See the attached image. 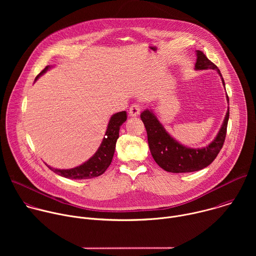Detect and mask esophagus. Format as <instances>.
Returning a JSON list of instances; mask_svg holds the SVG:
<instances>
[{"mask_svg": "<svg viewBox=\"0 0 256 256\" xmlns=\"http://www.w3.org/2000/svg\"><path fill=\"white\" fill-rule=\"evenodd\" d=\"M140 112V106L138 104H132L128 109V114L132 118H136Z\"/></svg>", "mask_w": 256, "mask_h": 256, "instance_id": "esophagus-1", "label": "esophagus"}]
</instances>
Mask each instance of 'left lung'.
Wrapping results in <instances>:
<instances>
[{
    "label": "left lung",
    "instance_id": "left-lung-1",
    "mask_svg": "<svg viewBox=\"0 0 256 256\" xmlns=\"http://www.w3.org/2000/svg\"><path fill=\"white\" fill-rule=\"evenodd\" d=\"M194 70H214L220 75L225 87L220 70L202 52L196 50ZM229 103L228 95L226 94ZM140 118L148 134V142L155 162L165 171L172 173H186L198 171L208 166L221 151L226 138L229 120V107L223 124L214 138L206 147L190 148L176 140L165 130L152 109H146L140 114Z\"/></svg>",
    "mask_w": 256,
    "mask_h": 256
}]
</instances>
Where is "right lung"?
Returning <instances> with one entry per match:
<instances>
[{
    "label": "right lung",
    "mask_w": 256,
    "mask_h": 256,
    "mask_svg": "<svg viewBox=\"0 0 256 256\" xmlns=\"http://www.w3.org/2000/svg\"><path fill=\"white\" fill-rule=\"evenodd\" d=\"M52 68V66H46L44 70H42L40 72V75L35 78V81L38 78H40V76L46 74V72ZM126 120V112H120L114 114L108 122L105 136L103 138L98 150L89 160H87L80 166L70 168V169L52 168L48 164L46 166L54 173L68 179H89V178H94L103 174L112 161L114 151H116V140L120 136V126Z\"/></svg>",
    "instance_id": "1"
}]
</instances>
